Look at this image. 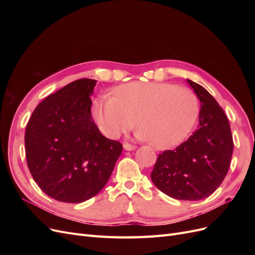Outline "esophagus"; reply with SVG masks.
Instances as JSON below:
<instances>
[{"instance_id": "esophagus-1", "label": "esophagus", "mask_w": 255, "mask_h": 255, "mask_svg": "<svg viewBox=\"0 0 255 255\" xmlns=\"http://www.w3.org/2000/svg\"><path fill=\"white\" fill-rule=\"evenodd\" d=\"M123 148H125V150H127V151H133L136 149V146L128 143V142H125L123 143Z\"/></svg>"}]
</instances>
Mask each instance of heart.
Segmentation results:
<instances>
[{"instance_id": "obj_1", "label": "heart", "mask_w": 255, "mask_h": 255, "mask_svg": "<svg viewBox=\"0 0 255 255\" xmlns=\"http://www.w3.org/2000/svg\"><path fill=\"white\" fill-rule=\"evenodd\" d=\"M198 114L195 92L171 83H128L117 88L116 96L104 95L92 103V117L106 137H119L133 128L137 119L138 137L159 150L180 144Z\"/></svg>"}]
</instances>
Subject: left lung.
Returning <instances> with one entry per match:
<instances>
[{
	"mask_svg": "<svg viewBox=\"0 0 255 255\" xmlns=\"http://www.w3.org/2000/svg\"><path fill=\"white\" fill-rule=\"evenodd\" d=\"M187 82L201 102L198 128L174 150L158 154L151 180L169 197L197 201L211 196L225 180L234 142L217 101L201 85Z\"/></svg>",
	"mask_w": 255,
	"mask_h": 255,
	"instance_id": "obj_1",
	"label": "left lung"
}]
</instances>
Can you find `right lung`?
I'll return each mask as SVG.
<instances>
[{"label":"right lung","instance_id":"obj_1","mask_svg":"<svg viewBox=\"0 0 255 255\" xmlns=\"http://www.w3.org/2000/svg\"><path fill=\"white\" fill-rule=\"evenodd\" d=\"M97 81L80 79L37 105L25 129V156L34 181L49 197L80 203L109 181L122 144L104 137L91 116Z\"/></svg>","mask_w":255,"mask_h":255}]
</instances>
